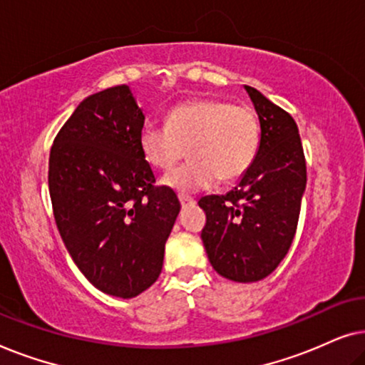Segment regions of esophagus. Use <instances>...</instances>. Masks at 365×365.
<instances>
[{
  "label": "esophagus",
  "instance_id": "esophagus-1",
  "mask_svg": "<svg viewBox=\"0 0 365 365\" xmlns=\"http://www.w3.org/2000/svg\"><path fill=\"white\" fill-rule=\"evenodd\" d=\"M179 202H181V206H182V207L194 206V204H196V201H194L192 197H187V196H184V194H179Z\"/></svg>",
  "mask_w": 365,
  "mask_h": 365
}]
</instances>
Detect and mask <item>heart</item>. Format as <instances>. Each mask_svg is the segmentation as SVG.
Returning a JSON list of instances; mask_svg holds the SVG:
<instances>
[{
  "mask_svg": "<svg viewBox=\"0 0 365 365\" xmlns=\"http://www.w3.org/2000/svg\"><path fill=\"white\" fill-rule=\"evenodd\" d=\"M261 146V121L249 106L224 99H194L174 106L166 124L146 123L139 148L148 164L169 171L191 154V161L163 182L179 194L197 192L247 173Z\"/></svg>",
  "mask_w": 365,
  "mask_h": 365,
  "instance_id": "heart-1",
  "label": "heart"
}]
</instances>
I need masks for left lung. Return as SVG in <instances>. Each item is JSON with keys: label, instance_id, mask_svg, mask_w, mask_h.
<instances>
[{"label": "left lung", "instance_id": "8db88e82", "mask_svg": "<svg viewBox=\"0 0 365 365\" xmlns=\"http://www.w3.org/2000/svg\"><path fill=\"white\" fill-rule=\"evenodd\" d=\"M261 121L256 161L239 186L199 201L206 212L201 239L222 277L256 282L276 269L296 236L307 181L304 149L294 118L246 86Z\"/></svg>", "mask_w": 365, "mask_h": 365}]
</instances>
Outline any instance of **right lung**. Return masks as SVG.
I'll return each instance as SVG.
<instances>
[{
	"label": "right lung",
	"instance_id": "right-lung-1",
	"mask_svg": "<svg viewBox=\"0 0 365 365\" xmlns=\"http://www.w3.org/2000/svg\"><path fill=\"white\" fill-rule=\"evenodd\" d=\"M144 114L126 84L84 99L54 138L48 184L54 221L84 277L136 297L158 281L181 204L156 186L139 148Z\"/></svg>",
	"mask_w": 365,
	"mask_h": 365
}]
</instances>
